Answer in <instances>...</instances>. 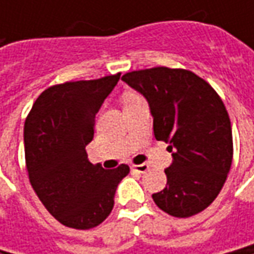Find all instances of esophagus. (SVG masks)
Wrapping results in <instances>:
<instances>
[{"label": "esophagus", "instance_id": "1", "mask_svg": "<svg viewBox=\"0 0 254 254\" xmlns=\"http://www.w3.org/2000/svg\"><path fill=\"white\" fill-rule=\"evenodd\" d=\"M131 171H134V172H140V174H145V172L148 171V165H147V164L131 165Z\"/></svg>", "mask_w": 254, "mask_h": 254}]
</instances>
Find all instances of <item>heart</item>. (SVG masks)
Returning a JSON list of instances; mask_svg holds the SVG:
<instances>
[{"mask_svg": "<svg viewBox=\"0 0 254 254\" xmlns=\"http://www.w3.org/2000/svg\"><path fill=\"white\" fill-rule=\"evenodd\" d=\"M140 100H144L140 94H137V93H127V94L124 96V106L140 102Z\"/></svg>", "mask_w": 254, "mask_h": 254, "instance_id": "1", "label": "heart"}]
</instances>
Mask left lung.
Wrapping results in <instances>:
<instances>
[{
  "label": "left lung",
  "mask_w": 254,
  "mask_h": 254,
  "mask_svg": "<svg viewBox=\"0 0 254 254\" xmlns=\"http://www.w3.org/2000/svg\"><path fill=\"white\" fill-rule=\"evenodd\" d=\"M122 80L147 99L154 135L172 152L167 185L152 193L154 202L175 218L206 209L225 185L233 158L230 119L219 94L187 69L157 66L128 72Z\"/></svg>",
  "instance_id": "8db88e82"
}]
</instances>
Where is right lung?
Here are the masks:
<instances>
[{"mask_svg":"<svg viewBox=\"0 0 254 254\" xmlns=\"http://www.w3.org/2000/svg\"><path fill=\"white\" fill-rule=\"evenodd\" d=\"M120 74L64 82L39 94L24 126L29 182L48 212L62 225L92 229L114 206L119 182L130 172L122 164L107 171L87 160L96 114Z\"/></svg>","mask_w":254,"mask_h":254,"instance_id":"obj_1","label":"right lung"}]
</instances>
